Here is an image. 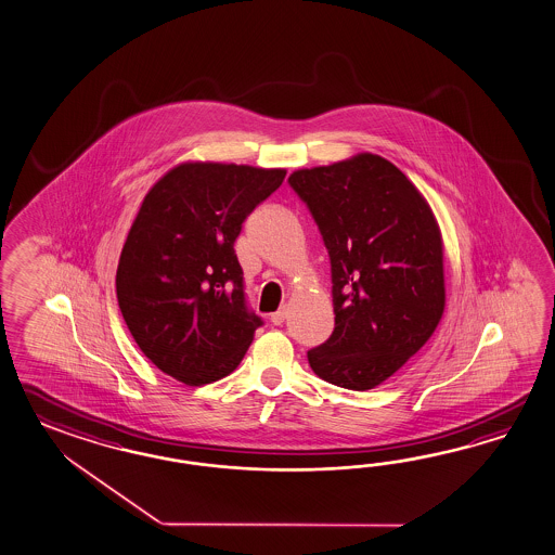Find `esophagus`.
<instances>
[{
    "mask_svg": "<svg viewBox=\"0 0 555 555\" xmlns=\"http://www.w3.org/2000/svg\"><path fill=\"white\" fill-rule=\"evenodd\" d=\"M284 319H286V311H284V309H281V311L272 312L271 314L272 325H283Z\"/></svg>",
    "mask_w": 555,
    "mask_h": 555,
    "instance_id": "1",
    "label": "esophagus"
}]
</instances>
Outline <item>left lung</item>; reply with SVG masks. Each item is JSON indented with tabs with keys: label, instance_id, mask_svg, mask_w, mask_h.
<instances>
[{
	"label": "left lung",
	"instance_id": "1",
	"mask_svg": "<svg viewBox=\"0 0 555 555\" xmlns=\"http://www.w3.org/2000/svg\"><path fill=\"white\" fill-rule=\"evenodd\" d=\"M288 186L323 236L335 328L307 352L314 375L366 391L420 351L446 309L443 244L429 204L389 160L297 170Z\"/></svg>",
	"mask_w": 555,
	"mask_h": 555
}]
</instances>
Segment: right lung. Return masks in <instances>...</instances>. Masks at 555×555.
Masks as SVG:
<instances>
[{
	"mask_svg": "<svg viewBox=\"0 0 555 555\" xmlns=\"http://www.w3.org/2000/svg\"><path fill=\"white\" fill-rule=\"evenodd\" d=\"M284 177L180 164L146 194L124 244L116 295L135 345L166 375L198 387L243 361L262 319L246 302L234 243Z\"/></svg>",
	"mask_w": 555,
	"mask_h": 555,
	"instance_id": "right-lung-1",
	"label": "right lung"
}]
</instances>
